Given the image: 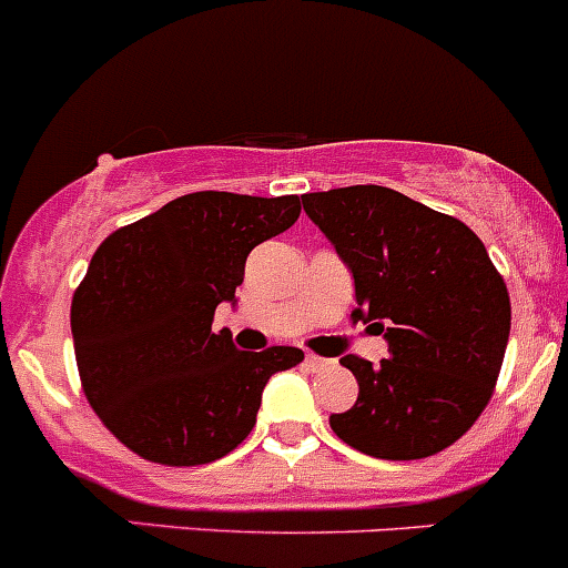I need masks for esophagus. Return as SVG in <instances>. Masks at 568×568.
Listing matches in <instances>:
<instances>
[{
    "label": "esophagus",
    "instance_id": "1",
    "mask_svg": "<svg viewBox=\"0 0 568 568\" xmlns=\"http://www.w3.org/2000/svg\"><path fill=\"white\" fill-rule=\"evenodd\" d=\"M327 364H331V362H327V358H320V356H308V358H305V367L314 369V373H320V369H325Z\"/></svg>",
    "mask_w": 568,
    "mask_h": 568
}]
</instances>
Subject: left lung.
<instances>
[{
    "label": "left lung",
    "mask_w": 568,
    "mask_h": 568,
    "mask_svg": "<svg viewBox=\"0 0 568 568\" xmlns=\"http://www.w3.org/2000/svg\"><path fill=\"white\" fill-rule=\"evenodd\" d=\"M302 206L353 272V320L389 342L375 367L342 358L358 400L331 415V428L378 459L443 452L474 426L499 381L510 338L505 277L470 226L397 190L353 184L305 193Z\"/></svg>",
    "instance_id": "1"
}]
</instances>
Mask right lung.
I'll return each instance as SVG.
<instances>
[{"label":"right lung","mask_w":568,"mask_h":568,"mask_svg":"<svg viewBox=\"0 0 568 568\" xmlns=\"http://www.w3.org/2000/svg\"><path fill=\"white\" fill-rule=\"evenodd\" d=\"M300 195L187 193L111 232L72 296L83 395L125 448L159 465H204L248 437L263 386L300 347L246 353L212 331L257 243L300 219Z\"/></svg>","instance_id":"add662e5"}]
</instances>
